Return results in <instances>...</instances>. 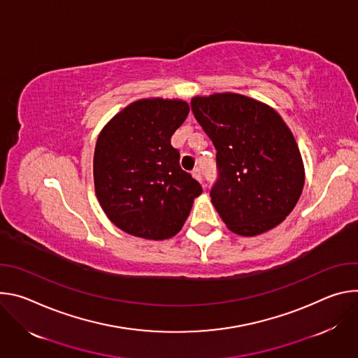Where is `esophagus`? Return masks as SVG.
<instances>
[{
	"mask_svg": "<svg viewBox=\"0 0 358 358\" xmlns=\"http://www.w3.org/2000/svg\"><path fill=\"white\" fill-rule=\"evenodd\" d=\"M192 176H193L197 182H202V172H201L199 168H194V169L192 171Z\"/></svg>",
	"mask_w": 358,
	"mask_h": 358,
	"instance_id": "1",
	"label": "esophagus"
}]
</instances>
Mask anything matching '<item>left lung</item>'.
Here are the masks:
<instances>
[{
    "instance_id": "obj_1",
    "label": "left lung",
    "mask_w": 358,
    "mask_h": 358,
    "mask_svg": "<svg viewBox=\"0 0 358 358\" xmlns=\"http://www.w3.org/2000/svg\"><path fill=\"white\" fill-rule=\"evenodd\" d=\"M190 106L217 150L210 197L227 229L250 237L280 224L304 186L301 153L283 117L234 92L193 96Z\"/></svg>"
}]
</instances>
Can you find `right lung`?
Listing matches in <instances>:
<instances>
[{
	"instance_id": "add662e5",
	"label": "right lung",
	"mask_w": 358,
	"mask_h": 358,
	"mask_svg": "<svg viewBox=\"0 0 358 358\" xmlns=\"http://www.w3.org/2000/svg\"><path fill=\"white\" fill-rule=\"evenodd\" d=\"M187 113L189 103L182 99L143 98L101 131L94 153L95 193L108 219L125 233L171 239L202 193L171 143Z\"/></svg>"
}]
</instances>
